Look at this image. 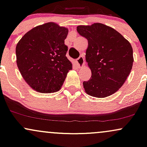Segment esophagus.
I'll return each mask as SVG.
<instances>
[{
  "label": "esophagus",
  "instance_id": "obj_1",
  "mask_svg": "<svg viewBox=\"0 0 147 147\" xmlns=\"http://www.w3.org/2000/svg\"><path fill=\"white\" fill-rule=\"evenodd\" d=\"M76 62H77V64L79 65V67L80 68H84L85 66V61H84V57L81 55L79 58H77L76 59Z\"/></svg>",
  "mask_w": 147,
  "mask_h": 147
}]
</instances>
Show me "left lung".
<instances>
[{"mask_svg": "<svg viewBox=\"0 0 147 147\" xmlns=\"http://www.w3.org/2000/svg\"><path fill=\"white\" fill-rule=\"evenodd\" d=\"M77 32L88 42L86 60L92 75L83 82L86 92L98 98L115 93L132 69L131 45L117 31L102 23L80 25Z\"/></svg>", "mask_w": 147, "mask_h": 147, "instance_id": "8db88e82", "label": "left lung"}]
</instances>
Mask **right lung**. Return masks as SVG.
Returning a JSON list of instances; mask_svg holds the SVG:
<instances>
[{"label":"right lung","mask_w":147,"mask_h":147,"mask_svg":"<svg viewBox=\"0 0 147 147\" xmlns=\"http://www.w3.org/2000/svg\"><path fill=\"white\" fill-rule=\"evenodd\" d=\"M68 32L67 28L48 23L30 30L18 43L17 66L34 90L48 93L61 87L72 65L65 56Z\"/></svg>","instance_id":"right-lung-1"}]
</instances>
